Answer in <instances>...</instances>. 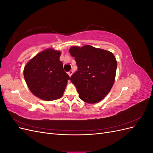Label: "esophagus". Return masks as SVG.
I'll return each mask as SVG.
<instances>
[{
  "label": "esophagus",
  "mask_w": 153,
  "mask_h": 153,
  "mask_svg": "<svg viewBox=\"0 0 153 153\" xmlns=\"http://www.w3.org/2000/svg\"><path fill=\"white\" fill-rule=\"evenodd\" d=\"M68 75H69V76H71L72 75H73V71H72V70H70V71H69L68 73Z\"/></svg>",
  "instance_id": "34e87169"
}]
</instances>
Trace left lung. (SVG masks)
Listing matches in <instances>:
<instances>
[{
  "instance_id": "left-lung-1",
  "label": "left lung",
  "mask_w": 153,
  "mask_h": 153,
  "mask_svg": "<svg viewBox=\"0 0 153 153\" xmlns=\"http://www.w3.org/2000/svg\"><path fill=\"white\" fill-rule=\"evenodd\" d=\"M69 53L78 66L70 80L76 86L79 98L88 103L102 100L115 81L117 62L114 54L90 45L72 47Z\"/></svg>"
}]
</instances>
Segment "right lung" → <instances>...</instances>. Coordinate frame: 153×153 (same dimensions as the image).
Segmentation results:
<instances>
[{"instance_id":"1","label":"right lung","mask_w":153,"mask_h":153,"mask_svg":"<svg viewBox=\"0 0 153 153\" xmlns=\"http://www.w3.org/2000/svg\"><path fill=\"white\" fill-rule=\"evenodd\" d=\"M61 52L46 49L37 54L24 68L25 80L31 92L39 98L53 101L61 98L69 76L59 60Z\"/></svg>"}]
</instances>
